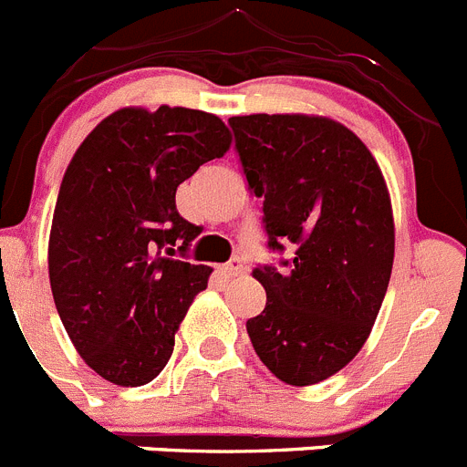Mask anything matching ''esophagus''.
Instances as JSON below:
<instances>
[{
  "mask_svg": "<svg viewBox=\"0 0 467 467\" xmlns=\"http://www.w3.org/2000/svg\"><path fill=\"white\" fill-rule=\"evenodd\" d=\"M221 272H223L225 276H237L244 272V263L239 258H233L230 263H225L223 267H221Z\"/></svg>",
  "mask_w": 467,
  "mask_h": 467,
  "instance_id": "obj_1",
  "label": "esophagus"
}]
</instances>
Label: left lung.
Instances as JSON below:
<instances>
[{"instance_id": "obj_1", "label": "left lung", "mask_w": 467, "mask_h": 467, "mask_svg": "<svg viewBox=\"0 0 467 467\" xmlns=\"http://www.w3.org/2000/svg\"><path fill=\"white\" fill-rule=\"evenodd\" d=\"M228 123L249 191L263 197L267 246L293 251L284 267L254 270L267 302L246 333L276 379L318 384L363 348L389 288L396 228L384 174L337 120L254 113Z\"/></svg>"}]
</instances>
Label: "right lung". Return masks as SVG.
<instances>
[{
    "instance_id": "right-lung-1",
    "label": "right lung",
    "mask_w": 467,
    "mask_h": 467,
    "mask_svg": "<svg viewBox=\"0 0 467 467\" xmlns=\"http://www.w3.org/2000/svg\"><path fill=\"white\" fill-rule=\"evenodd\" d=\"M218 116L165 107L113 111L78 146L60 183L48 276L71 344L99 377L144 386L161 375L188 306L212 267L171 258L197 228L176 212V188L223 158Z\"/></svg>"
}]
</instances>
